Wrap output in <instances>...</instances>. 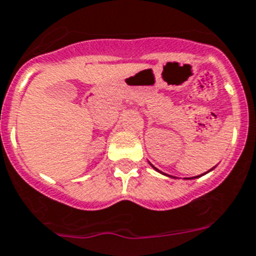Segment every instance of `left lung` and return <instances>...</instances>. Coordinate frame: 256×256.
Masks as SVG:
<instances>
[{
    "mask_svg": "<svg viewBox=\"0 0 256 256\" xmlns=\"http://www.w3.org/2000/svg\"><path fill=\"white\" fill-rule=\"evenodd\" d=\"M152 167H154V166H152ZM154 168H155V167H154ZM155 170H156V168H155ZM156 171H159V170H156ZM171 178H172V176H171Z\"/></svg>",
    "mask_w": 256,
    "mask_h": 256,
    "instance_id": "8db88e82",
    "label": "left lung"
}]
</instances>
